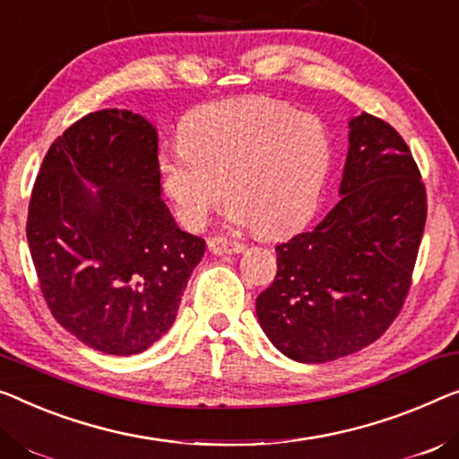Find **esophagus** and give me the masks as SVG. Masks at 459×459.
Masks as SVG:
<instances>
[{
    "label": "esophagus",
    "mask_w": 459,
    "mask_h": 459,
    "mask_svg": "<svg viewBox=\"0 0 459 459\" xmlns=\"http://www.w3.org/2000/svg\"><path fill=\"white\" fill-rule=\"evenodd\" d=\"M208 247L214 255H230V253H241L245 249V245L238 241H229V238L224 237H212L208 241Z\"/></svg>",
    "instance_id": "esophagus-1"
}]
</instances>
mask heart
<instances>
[{
  "label": "heart",
  "mask_w": 459,
  "mask_h": 459,
  "mask_svg": "<svg viewBox=\"0 0 459 459\" xmlns=\"http://www.w3.org/2000/svg\"><path fill=\"white\" fill-rule=\"evenodd\" d=\"M332 160V135L317 115L253 97L191 113L181 143L160 156L159 170L187 229L206 227L224 186L232 222L278 237L317 208Z\"/></svg>",
  "instance_id": "b5f03b06"
}]
</instances>
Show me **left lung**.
<instances>
[{
    "label": "left lung",
    "mask_w": 459,
    "mask_h": 459,
    "mask_svg": "<svg viewBox=\"0 0 459 459\" xmlns=\"http://www.w3.org/2000/svg\"><path fill=\"white\" fill-rule=\"evenodd\" d=\"M340 202L316 229L276 247L278 272L255 300L265 336L299 362H327L373 344L412 282L427 191L395 129L351 119Z\"/></svg>",
    "instance_id": "8db88e82"
}]
</instances>
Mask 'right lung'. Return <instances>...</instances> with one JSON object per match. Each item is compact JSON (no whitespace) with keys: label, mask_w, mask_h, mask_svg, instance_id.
Returning a JSON list of instances; mask_svg holds the SVG:
<instances>
[{"label":"right lung","mask_w":459,"mask_h":459,"mask_svg":"<svg viewBox=\"0 0 459 459\" xmlns=\"http://www.w3.org/2000/svg\"><path fill=\"white\" fill-rule=\"evenodd\" d=\"M160 194L159 134L126 108L82 117L40 164L26 221L40 292L94 351L129 357L160 340L206 251Z\"/></svg>","instance_id":"right-lung-1"}]
</instances>
